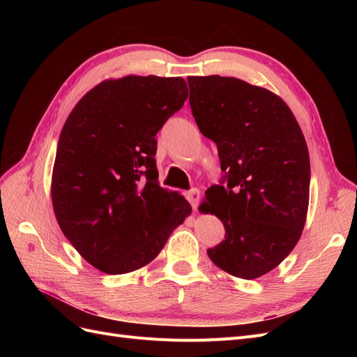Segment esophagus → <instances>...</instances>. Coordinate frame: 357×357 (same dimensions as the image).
I'll return each mask as SVG.
<instances>
[{
  "instance_id": "esophagus-1",
  "label": "esophagus",
  "mask_w": 357,
  "mask_h": 357,
  "mask_svg": "<svg viewBox=\"0 0 357 357\" xmlns=\"http://www.w3.org/2000/svg\"><path fill=\"white\" fill-rule=\"evenodd\" d=\"M188 199L192 205V208L197 211L198 204H199V190L198 189H192L190 192H188Z\"/></svg>"
}]
</instances>
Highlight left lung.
I'll return each instance as SVG.
<instances>
[{
	"label": "left lung",
	"mask_w": 357,
	"mask_h": 357,
	"mask_svg": "<svg viewBox=\"0 0 357 357\" xmlns=\"http://www.w3.org/2000/svg\"><path fill=\"white\" fill-rule=\"evenodd\" d=\"M188 83L192 114L218 146L228 180L205 190L199 205L226 231L208 257L234 277L259 278L284 261L305 226L310 156L304 134L289 105L261 86L220 75L188 77Z\"/></svg>",
	"instance_id": "1"
}]
</instances>
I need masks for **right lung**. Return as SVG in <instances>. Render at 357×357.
Returning a JSON list of instances; mask_svg holds the SVG:
<instances>
[{
  "mask_svg": "<svg viewBox=\"0 0 357 357\" xmlns=\"http://www.w3.org/2000/svg\"><path fill=\"white\" fill-rule=\"evenodd\" d=\"M181 77L125 75L92 88L59 137L50 195L75 250L105 274L146 266L192 213L159 186L156 134L188 98Z\"/></svg>",
  "mask_w": 357,
  "mask_h": 357,
  "instance_id": "obj_1",
  "label": "right lung"
}]
</instances>
